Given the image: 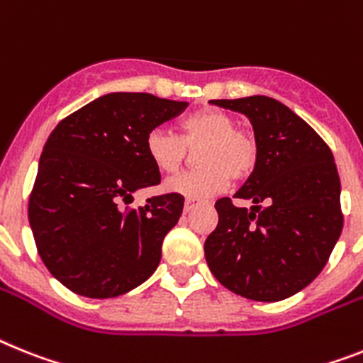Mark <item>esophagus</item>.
<instances>
[{
  "mask_svg": "<svg viewBox=\"0 0 363 363\" xmlns=\"http://www.w3.org/2000/svg\"><path fill=\"white\" fill-rule=\"evenodd\" d=\"M196 206V199H186L184 201V212H190Z\"/></svg>",
  "mask_w": 363,
  "mask_h": 363,
  "instance_id": "esophagus-1",
  "label": "esophagus"
}]
</instances>
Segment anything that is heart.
<instances>
[{
  "instance_id": "obj_1",
  "label": "heart",
  "mask_w": 363,
  "mask_h": 363,
  "mask_svg": "<svg viewBox=\"0 0 363 363\" xmlns=\"http://www.w3.org/2000/svg\"><path fill=\"white\" fill-rule=\"evenodd\" d=\"M196 151L199 167L164 184V190L188 199H201L225 190L228 181H245L258 166L257 138L236 127L234 116L218 108H205L186 116L179 136L166 129H153L145 136V155L160 173L173 175L186 162L188 149Z\"/></svg>"
}]
</instances>
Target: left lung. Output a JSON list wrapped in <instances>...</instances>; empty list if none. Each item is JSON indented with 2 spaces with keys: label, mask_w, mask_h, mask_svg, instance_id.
<instances>
[{
  "label": "left lung",
  "mask_w": 363,
  "mask_h": 363,
  "mask_svg": "<svg viewBox=\"0 0 363 363\" xmlns=\"http://www.w3.org/2000/svg\"><path fill=\"white\" fill-rule=\"evenodd\" d=\"M249 118L258 166L234 197L218 199V227L205 242L212 275L245 299L275 303L312 282L340 240V175L321 136L267 96L212 99Z\"/></svg>",
  "instance_id": "1"
}]
</instances>
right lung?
Here are the masks:
<instances>
[{
    "mask_svg": "<svg viewBox=\"0 0 363 363\" xmlns=\"http://www.w3.org/2000/svg\"><path fill=\"white\" fill-rule=\"evenodd\" d=\"M186 106L153 94L112 92L64 118L50 135L29 197V223L45 267L73 294L118 297L158 267L184 197L164 194L138 208L123 203L160 182L145 136Z\"/></svg>",
    "mask_w": 363,
    "mask_h": 363,
    "instance_id": "right-lung-1",
    "label": "right lung"
}]
</instances>
